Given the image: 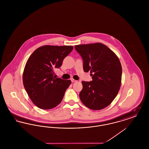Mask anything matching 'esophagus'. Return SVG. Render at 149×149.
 I'll return each mask as SVG.
<instances>
[{
	"label": "esophagus",
	"instance_id": "1",
	"mask_svg": "<svg viewBox=\"0 0 149 149\" xmlns=\"http://www.w3.org/2000/svg\"><path fill=\"white\" fill-rule=\"evenodd\" d=\"M71 81H72V82H73V83H74V82H76V81H77V80H75V79H73V78H71Z\"/></svg>",
	"mask_w": 149,
	"mask_h": 149
}]
</instances>
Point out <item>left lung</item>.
<instances>
[{
    "label": "left lung",
    "mask_w": 149,
    "mask_h": 149,
    "mask_svg": "<svg viewBox=\"0 0 149 149\" xmlns=\"http://www.w3.org/2000/svg\"><path fill=\"white\" fill-rule=\"evenodd\" d=\"M83 60V69L90 71L92 81L81 82L79 93L81 102L92 110L108 106L120 91L122 66L117 56L101 43L75 45Z\"/></svg>",
    "instance_id": "1"
}]
</instances>
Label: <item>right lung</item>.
Masks as SVG:
<instances>
[{
    "label": "right lung",
    "instance_id": "right-lung-1",
    "mask_svg": "<svg viewBox=\"0 0 149 149\" xmlns=\"http://www.w3.org/2000/svg\"><path fill=\"white\" fill-rule=\"evenodd\" d=\"M72 49V46L45 45L37 49L27 61L23 83L29 97L39 108L50 109L62 101L71 80L56 78L54 70L62 65Z\"/></svg>",
    "mask_w": 149,
    "mask_h": 149
}]
</instances>
